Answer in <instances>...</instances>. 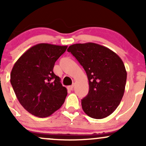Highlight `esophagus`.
I'll use <instances>...</instances> for the list:
<instances>
[{"label":"esophagus","mask_w":146,"mask_h":146,"mask_svg":"<svg viewBox=\"0 0 146 146\" xmlns=\"http://www.w3.org/2000/svg\"><path fill=\"white\" fill-rule=\"evenodd\" d=\"M74 86H75V84H72L71 86H68V89L70 90H73V88H74Z\"/></svg>","instance_id":"34e87169"}]
</instances>
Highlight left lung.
Returning a JSON list of instances; mask_svg holds the SVG:
<instances>
[{
  "label": "left lung",
  "instance_id": "8db88e82",
  "mask_svg": "<svg viewBox=\"0 0 146 146\" xmlns=\"http://www.w3.org/2000/svg\"><path fill=\"white\" fill-rule=\"evenodd\" d=\"M86 71L89 84L82 107L88 116L103 119L116 110L125 91L127 72L120 57L93 42L72 44L67 49Z\"/></svg>",
  "mask_w": 146,
  "mask_h": 146
}]
</instances>
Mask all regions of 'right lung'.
I'll use <instances>...</instances> for the list:
<instances>
[{
  "instance_id": "1",
  "label": "right lung",
  "mask_w": 146,
  "mask_h": 146,
  "mask_svg": "<svg viewBox=\"0 0 146 146\" xmlns=\"http://www.w3.org/2000/svg\"><path fill=\"white\" fill-rule=\"evenodd\" d=\"M66 48L40 43L25 51L14 64L10 75L11 86L20 104L31 115L48 117L64 102L67 90L53 69Z\"/></svg>"
}]
</instances>
